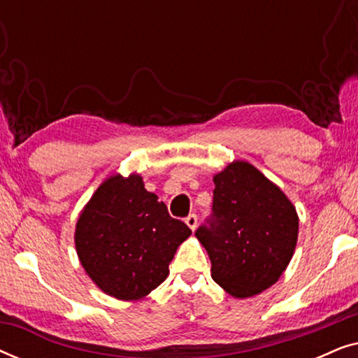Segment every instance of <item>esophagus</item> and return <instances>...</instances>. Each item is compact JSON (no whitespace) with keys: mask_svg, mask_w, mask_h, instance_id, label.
Segmentation results:
<instances>
[{"mask_svg":"<svg viewBox=\"0 0 358 358\" xmlns=\"http://www.w3.org/2000/svg\"><path fill=\"white\" fill-rule=\"evenodd\" d=\"M185 224H187L192 231H195V228H197V215H189V217L185 218Z\"/></svg>","mask_w":358,"mask_h":358,"instance_id":"1","label":"esophagus"}]
</instances>
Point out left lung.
I'll return each mask as SVG.
<instances>
[{
	"mask_svg": "<svg viewBox=\"0 0 358 358\" xmlns=\"http://www.w3.org/2000/svg\"><path fill=\"white\" fill-rule=\"evenodd\" d=\"M213 215L195 236L212 261V278L234 298L275 283L295 252L298 213L285 192L248 161L213 176Z\"/></svg>",
	"mask_w": 358,
	"mask_h": 358,
	"instance_id": "left-lung-1",
	"label": "left lung"
}]
</instances>
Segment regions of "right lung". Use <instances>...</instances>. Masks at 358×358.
<instances>
[{
	"label": "right lung",
	"mask_w": 358,
	"mask_h": 358,
	"mask_svg": "<svg viewBox=\"0 0 358 358\" xmlns=\"http://www.w3.org/2000/svg\"><path fill=\"white\" fill-rule=\"evenodd\" d=\"M192 231L169 217L140 174L102 180L81 210L75 246L87 275L106 295L138 301L166 280L169 262Z\"/></svg>",
	"instance_id": "add662e5"
}]
</instances>
